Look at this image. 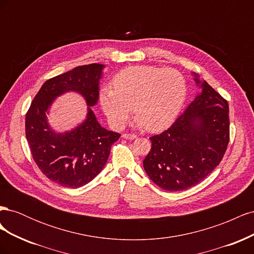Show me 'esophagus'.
Wrapping results in <instances>:
<instances>
[{"label":"esophagus","instance_id":"34e87169","mask_svg":"<svg viewBox=\"0 0 254 254\" xmlns=\"http://www.w3.org/2000/svg\"><path fill=\"white\" fill-rule=\"evenodd\" d=\"M124 139H130V140H133L136 137V135L134 133H124L122 135Z\"/></svg>","mask_w":254,"mask_h":254}]
</instances>
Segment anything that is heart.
<instances>
[{
	"label": "heart",
	"mask_w": 254,
	"mask_h": 254,
	"mask_svg": "<svg viewBox=\"0 0 254 254\" xmlns=\"http://www.w3.org/2000/svg\"><path fill=\"white\" fill-rule=\"evenodd\" d=\"M104 88L99 102L111 124L124 125L132 109L139 125L156 131L164 128L181 110L187 97V81L174 68L146 65L126 67Z\"/></svg>",
	"instance_id": "obj_1"
}]
</instances>
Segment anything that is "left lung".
Here are the masks:
<instances>
[{"instance_id": "8db88e82", "label": "left lung", "mask_w": 254, "mask_h": 254, "mask_svg": "<svg viewBox=\"0 0 254 254\" xmlns=\"http://www.w3.org/2000/svg\"><path fill=\"white\" fill-rule=\"evenodd\" d=\"M198 83L199 80L195 79ZM170 128L151 135L144 170L168 191L188 190L219 165L230 141L229 105L209 83Z\"/></svg>"}]
</instances>
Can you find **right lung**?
Returning <instances> with one entry per match:
<instances>
[{
  "label": "right lung",
  "mask_w": 254,
  "mask_h": 254,
  "mask_svg": "<svg viewBox=\"0 0 254 254\" xmlns=\"http://www.w3.org/2000/svg\"><path fill=\"white\" fill-rule=\"evenodd\" d=\"M104 65L91 64L50 78L36 94L25 115V134L37 166L50 180L77 189L101 173L111 146L121 134L98 124L91 108L86 122L64 134L52 131L47 123L49 106L58 95L76 91L94 106L99 97L98 79Z\"/></svg>",
  "instance_id": "right-lung-1"
}]
</instances>
